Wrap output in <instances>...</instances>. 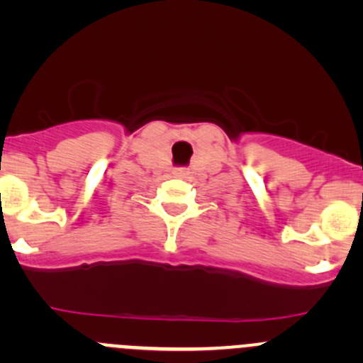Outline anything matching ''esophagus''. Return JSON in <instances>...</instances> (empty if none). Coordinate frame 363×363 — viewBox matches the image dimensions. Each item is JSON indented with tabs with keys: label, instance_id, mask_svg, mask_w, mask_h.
Masks as SVG:
<instances>
[{
	"label": "esophagus",
	"instance_id": "esophagus-1",
	"mask_svg": "<svg viewBox=\"0 0 363 363\" xmlns=\"http://www.w3.org/2000/svg\"><path fill=\"white\" fill-rule=\"evenodd\" d=\"M175 174H177V175H182V174H184V172H182V170H175Z\"/></svg>",
	"mask_w": 363,
	"mask_h": 363
}]
</instances>
